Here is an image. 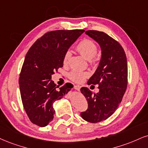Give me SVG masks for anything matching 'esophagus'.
Listing matches in <instances>:
<instances>
[{"label":"esophagus","mask_w":148,"mask_h":148,"mask_svg":"<svg viewBox=\"0 0 148 148\" xmlns=\"http://www.w3.org/2000/svg\"><path fill=\"white\" fill-rule=\"evenodd\" d=\"M74 88L76 90H77V91H80V89H81V86L80 85H76L74 86Z\"/></svg>","instance_id":"obj_1"}]
</instances>
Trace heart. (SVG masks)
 <instances>
[{
	"label": "heart",
	"instance_id": "b5f03b06",
	"mask_svg": "<svg viewBox=\"0 0 148 148\" xmlns=\"http://www.w3.org/2000/svg\"><path fill=\"white\" fill-rule=\"evenodd\" d=\"M97 45L93 40L90 39H84L76 46V50L80 53L81 56H83L85 59L90 60V63L94 65L96 63L97 58H95V55L97 52ZM71 57V52L67 51L65 52L63 57L64 65H67L68 63L69 58ZM89 76V74L86 72H79V71L73 70L69 74V77L73 81L76 83H81Z\"/></svg>",
	"mask_w": 148,
	"mask_h": 148
}]
</instances>
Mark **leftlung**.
Returning a JSON list of instances; mask_svg holds the SVG:
<instances>
[{
	"mask_svg": "<svg viewBox=\"0 0 148 148\" xmlns=\"http://www.w3.org/2000/svg\"><path fill=\"white\" fill-rule=\"evenodd\" d=\"M85 34L100 45L101 58L88 81L92 86L99 85V92L95 94L88 88H81L88 103V110L81 116L86 121L98 123L111 116L121 102L127 85V58L122 46L107 34L96 30Z\"/></svg>",
	"mask_w": 148,
	"mask_h": 148,
	"instance_id": "obj_1",
	"label": "left lung"
}]
</instances>
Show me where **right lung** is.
Here are the masks:
<instances>
[{"instance_id":"right-lung-1","label":"right lung","mask_w":148,"mask_h":148,"mask_svg":"<svg viewBox=\"0 0 148 148\" xmlns=\"http://www.w3.org/2000/svg\"><path fill=\"white\" fill-rule=\"evenodd\" d=\"M83 29L56 30L38 38L27 53L19 78L21 99L34 124L45 127L53 120V103L62 99L72 87L67 83L59 88L51 75L63 66V57Z\"/></svg>"}]
</instances>
